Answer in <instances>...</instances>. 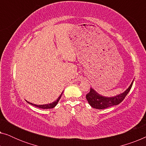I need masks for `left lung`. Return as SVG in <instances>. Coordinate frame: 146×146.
I'll return each mask as SVG.
<instances>
[{
  "mask_svg": "<svg viewBox=\"0 0 146 146\" xmlns=\"http://www.w3.org/2000/svg\"><path fill=\"white\" fill-rule=\"evenodd\" d=\"M133 82L129 86L128 88L125 90L124 92L120 94L115 96L113 97H105L102 96L98 94L94 90L90 88L89 93H88L86 98L89 104L92 107L96 109L103 110L107 108L113 106L118 105L120 104L123 100L125 97L126 96L127 94L130 90L131 86H132Z\"/></svg>",
  "mask_w": 146,
  "mask_h": 146,
  "instance_id": "1",
  "label": "left lung"
}]
</instances>
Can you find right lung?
Returning a JSON list of instances; mask_svg holds the SVG:
<instances>
[{"label":"right lung","mask_w":146,"mask_h":146,"mask_svg":"<svg viewBox=\"0 0 146 146\" xmlns=\"http://www.w3.org/2000/svg\"><path fill=\"white\" fill-rule=\"evenodd\" d=\"M62 93L61 94V95L60 96L58 97V99L54 101V102H52V103L49 104L36 105V104H33V103L29 102H27H27L29 103V104H30L35 106H36V107L40 108H42V109H50V108H54V107L56 106L57 105L58 102L59 100H60V98H61V96H62Z\"/></svg>","instance_id":"add662e5"}]
</instances>
